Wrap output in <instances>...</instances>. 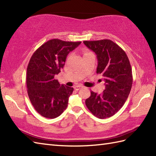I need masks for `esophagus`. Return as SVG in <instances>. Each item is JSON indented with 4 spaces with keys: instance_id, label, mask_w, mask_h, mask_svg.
Instances as JSON below:
<instances>
[{
    "instance_id": "obj_1",
    "label": "esophagus",
    "mask_w": 156,
    "mask_h": 156,
    "mask_svg": "<svg viewBox=\"0 0 156 156\" xmlns=\"http://www.w3.org/2000/svg\"><path fill=\"white\" fill-rule=\"evenodd\" d=\"M81 87H83L82 85H77V86H75L74 89L76 90H79V89H80Z\"/></svg>"
}]
</instances>
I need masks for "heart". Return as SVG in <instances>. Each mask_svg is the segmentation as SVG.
I'll return each mask as SVG.
<instances>
[{
    "label": "heart",
    "mask_w": 156,
    "mask_h": 156,
    "mask_svg": "<svg viewBox=\"0 0 156 156\" xmlns=\"http://www.w3.org/2000/svg\"><path fill=\"white\" fill-rule=\"evenodd\" d=\"M89 53V52H88L87 51H84V53H83L85 54V53Z\"/></svg>",
    "instance_id": "b5f03b06"
}]
</instances>
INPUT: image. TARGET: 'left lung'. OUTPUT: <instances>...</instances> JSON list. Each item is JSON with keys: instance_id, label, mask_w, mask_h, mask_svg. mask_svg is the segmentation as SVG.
I'll list each match as a JSON object with an SVG mask.
<instances>
[{"instance_id": "1", "label": "left lung", "mask_w": 156, "mask_h": 156, "mask_svg": "<svg viewBox=\"0 0 156 156\" xmlns=\"http://www.w3.org/2000/svg\"><path fill=\"white\" fill-rule=\"evenodd\" d=\"M83 43L97 55V73L104 77L105 83L103 93L91 91L85 104L93 115L105 119L115 115L129 96L133 83L131 65L125 51L112 41H84Z\"/></svg>"}]
</instances>
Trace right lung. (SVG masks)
<instances>
[{
	"label": "right lung",
	"instance_id": "obj_1",
	"mask_svg": "<svg viewBox=\"0 0 156 156\" xmlns=\"http://www.w3.org/2000/svg\"><path fill=\"white\" fill-rule=\"evenodd\" d=\"M81 42L51 39L35 51L27 70V93L34 109L46 118L59 116L67 108L73 88L55 79L63 68L67 55Z\"/></svg>",
	"mask_w": 156,
	"mask_h": 156
}]
</instances>
